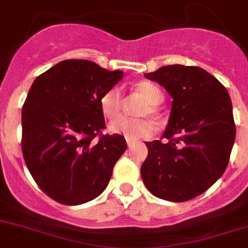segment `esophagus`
<instances>
[{"label": "esophagus", "mask_w": 248, "mask_h": 248, "mask_svg": "<svg viewBox=\"0 0 248 248\" xmlns=\"http://www.w3.org/2000/svg\"><path fill=\"white\" fill-rule=\"evenodd\" d=\"M135 141L134 140H131V139H129V138H126V145H128V147H133L134 145H135Z\"/></svg>", "instance_id": "1"}]
</instances>
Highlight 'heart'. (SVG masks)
I'll return each mask as SVG.
<instances>
[{
    "mask_svg": "<svg viewBox=\"0 0 248 248\" xmlns=\"http://www.w3.org/2000/svg\"><path fill=\"white\" fill-rule=\"evenodd\" d=\"M134 90L146 100L139 108V115H155L158 113V105L163 102L164 95L155 84L151 81H139L134 85ZM123 106V93L119 87L113 86L108 89L100 98V107L107 119H114L119 115ZM153 124L147 118H126L122 117L109 124V131L120 134L129 139L148 138L153 134Z\"/></svg>",
    "mask_w": 248,
    "mask_h": 248,
    "instance_id": "b5f03b06",
    "label": "heart"
}]
</instances>
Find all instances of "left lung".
<instances>
[{"label": "left lung", "instance_id": "left-lung-1", "mask_svg": "<svg viewBox=\"0 0 248 248\" xmlns=\"http://www.w3.org/2000/svg\"><path fill=\"white\" fill-rule=\"evenodd\" d=\"M173 97L162 140L145 142L141 176L152 195L184 202L208 190L225 171L236 126L230 96L204 69L174 64L145 74Z\"/></svg>", "mask_w": 248, "mask_h": 248}]
</instances>
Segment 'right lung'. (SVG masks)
<instances>
[{"label":"right lung","mask_w":248,"mask_h":248,"mask_svg":"<svg viewBox=\"0 0 248 248\" xmlns=\"http://www.w3.org/2000/svg\"><path fill=\"white\" fill-rule=\"evenodd\" d=\"M123 78L85 60L62 61L35 79L22 110V151L35 183L65 206L102 193L125 152L119 134L103 135V93Z\"/></svg>","instance_id":"add662e5"}]
</instances>
